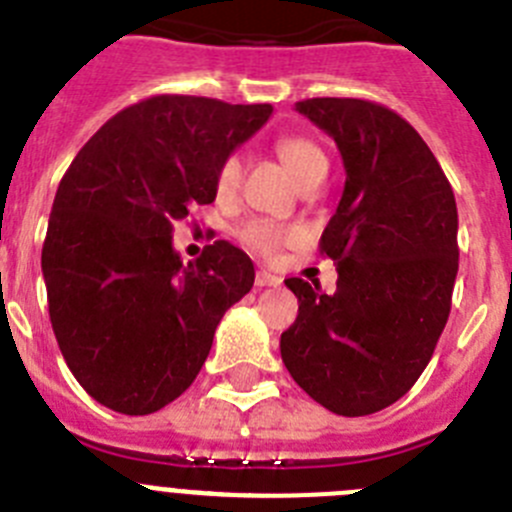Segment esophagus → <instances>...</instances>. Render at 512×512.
<instances>
[{
  "label": "esophagus",
  "mask_w": 512,
  "mask_h": 512,
  "mask_svg": "<svg viewBox=\"0 0 512 512\" xmlns=\"http://www.w3.org/2000/svg\"><path fill=\"white\" fill-rule=\"evenodd\" d=\"M281 279L276 274H271V271H256V287H279Z\"/></svg>",
  "instance_id": "obj_1"
}]
</instances>
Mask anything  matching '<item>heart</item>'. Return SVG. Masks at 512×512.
<instances>
[{"instance_id": "heart-1", "label": "heart", "mask_w": 512, "mask_h": 512, "mask_svg": "<svg viewBox=\"0 0 512 512\" xmlns=\"http://www.w3.org/2000/svg\"><path fill=\"white\" fill-rule=\"evenodd\" d=\"M276 154L284 162L292 177L297 182L307 180L314 172L327 170V157L320 147L304 137H279L276 139ZM238 180H241V159L236 154L225 157L218 164V172H215V192L220 198H231L236 192ZM238 238L246 248L261 253V256H274L279 251V246L289 238L287 228H281L279 223L266 218L248 220L238 228Z\"/></svg>"}]
</instances>
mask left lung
<instances>
[{
	"label": "left lung",
	"mask_w": 512,
	"mask_h": 512,
	"mask_svg": "<svg viewBox=\"0 0 512 512\" xmlns=\"http://www.w3.org/2000/svg\"><path fill=\"white\" fill-rule=\"evenodd\" d=\"M297 111L335 139L348 177L320 241L337 289L284 281L299 314L281 332V360L332 414L368 416L419 381L447 325L457 203L419 131L381 103L307 98Z\"/></svg>",
	"instance_id": "8db88e82"
}]
</instances>
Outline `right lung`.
<instances>
[{"mask_svg":"<svg viewBox=\"0 0 512 512\" xmlns=\"http://www.w3.org/2000/svg\"><path fill=\"white\" fill-rule=\"evenodd\" d=\"M271 103L152 96L119 111L60 180L42 246L50 322L88 396L129 416L190 388L223 314L253 287L241 248L215 241L182 266L172 223L215 200L225 157Z\"/></svg>","mask_w":512,"mask_h":512,"instance_id":"obj_1","label":"right lung"}]
</instances>
